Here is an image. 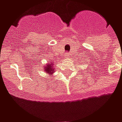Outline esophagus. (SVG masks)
Wrapping results in <instances>:
<instances>
[{"mask_svg":"<svg viewBox=\"0 0 122 122\" xmlns=\"http://www.w3.org/2000/svg\"><path fill=\"white\" fill-rule=\"evenodd\" d=\"M69 55H70V53H68V52H67V53H65V58H67V57H69Z\"/></svg>","mask_w":122,"mask_h":122,"instance_id":"34e87169","label":"esophagus"}]
</instances>
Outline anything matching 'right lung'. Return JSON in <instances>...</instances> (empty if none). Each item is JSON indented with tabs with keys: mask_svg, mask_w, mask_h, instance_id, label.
I'll use <instances>...</instances> for the list:
<instances>
[{
	"mask_svg": "<svg viewBox=\"0 0 122 122\" xmlns=\"http://www.w3.org/2000/svg\"><path fill=\"white\" fill-rule=\"evenodd\" d=\"M53 63H48L46 65V66H45L44 67V70H45V72H46L47 74H51L52 73H53L54 72V69L53 67Z\"/></svg>",
	"mask_w": 122,
	"mask_h": 122,
	"instance_id": "add662e5",
	"label": "right lung"
}]
</instances>
